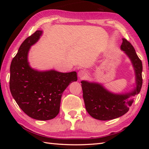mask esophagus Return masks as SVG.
I'll list each match as a JSON object with an SVG mask.
<instances>
[{"label": "esophagus", "mask_w": 149, "mask_h": 149, "mask_svg": "<svg viewBox=\"0 0 149 149\" xmlns=\"http://www.w3.org/2000/svg\"><path fill=\"white\" fill-rule=\"evenodd\" d=\"M78 77L80 79H84L87 77V73L84 70H81L78 72Z\"/></svg>", "instance_id": "esophagus-1"}]
</instances>
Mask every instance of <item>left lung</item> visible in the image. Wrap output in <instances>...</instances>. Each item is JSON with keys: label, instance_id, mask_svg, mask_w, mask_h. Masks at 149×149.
Returning a JSON list of instances; mask_svg holds the SVG:
<instances>
[{"label": "left lung", "instance_id": "left-lung-1", "mask_svg": "<svg viewBox=\"0 0 149 149\" xmlns=\"http://www.w3.org/2000/svg\"><path fill=\"white\" fill-rule=\"evenodd\" d=\"M120 49L130 59L135 75V84L127 92L113 93L97 82L82 81L83 99L87 112L93 118L100 120H109L118 118L127 113L133 102L135 95L140 93L142 86L141 61L133 46L122 38Z\"/></svg>", "mask_w": 149, "mask_h": 149}]
</instances>
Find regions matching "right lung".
Wrapping results in <instances>:
<instances>
[{
    "label": "right lung",
    "instance_id": "1",
    "mask_svg": "<svg viewBox=\"0 0 149 149\" xmlns=\"http://www.w3.org/2000/svg\"><path fill=\"white\" fill-rule=\"evenodd\" d=\"M42 34L43 31H36L19 47L11 63L9 88L16 102L26 115L36 120H49L58 115L63 91L77 81V76L75 71L63 73L31 67L29 52Z\"/></svg>",
    "mask_w": 149,
    "mask_h": 149
}]
</instances>
